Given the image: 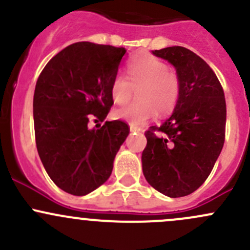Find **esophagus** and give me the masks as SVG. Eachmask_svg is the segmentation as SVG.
<instances>
[{"mask_svg": "<svg viewBox=\"0 0 250 250\" xmlns=\"http://www.w3.org/2000/svg\"><path fill=\"white\" fill-rule=\"evenodd\" d=\"M129 129L130 132H141L139 127H135V125H129Z\"/></svg>", "mask_w": 250, "mask_h": 250, "instance_id": "obj_1", "label": "esophagus"}]
</instances>
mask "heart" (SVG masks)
<instances>
[{
	"mask_svg": "<svg viewBox=\"0 0 250 250\" xmlns=\"http://www.w3.org/2000/svg\"><path fill=\"white\" fill-rule=\"evenodd\" d=\"M127 78L116 75L110 85V94L115 104H125L130 99L133 88H138V102L116 109V120L128 121L140 127L152 118L172 112L180 95L178 75L168 69V65L151 54H141L127 65Z\"/></svg>",
	"mask_w": 250,
	"mask_h": 250,
	"instance_id": "heart-1",
	"label": "heart"
}]
</instances>
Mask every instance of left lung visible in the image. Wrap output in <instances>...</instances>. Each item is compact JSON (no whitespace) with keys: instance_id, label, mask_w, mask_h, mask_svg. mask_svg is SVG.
Listing matches in <instances>:
<instances>
[{"instance_id":"1","label":"left lung","mask_w":250,"mask_h":250,"mask_svg":"<svg viewBox=\"0 0 250 250\" xmlns=\"http://www.w3.org/2000/svg\"><path fill=\"white\" fill-rule=\"evenodd\" d=\"M152 54L175 67L180 95L172 115L145 133L143 173L158 192L183 197L206 181L223 150L225 97L210 66L188 48L167 47Z\"/></svg>"}]
</instances>
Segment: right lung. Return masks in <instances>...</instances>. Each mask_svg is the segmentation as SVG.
Returning <instances> with one entry per match:
<instances>
[{"label": "right lung", "instance_id": "1", "mask_svg": "<svg viewBox=\"0 0 250 250\" xmlns=\"http://www.w3.org/2000/svg\"><path fill=\"white\" fill-rule=\"evenodd\" d=\"M127 50L92 42L70 44L42 70L34 94L36 146L53 183L84 196L110 178L116 153L129 134L122 121H106L110 85Z\"/></svg>", "mask_w": 250, "mask_h": 250}]
</instances>
